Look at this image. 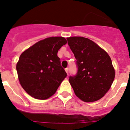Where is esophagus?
I'll use <instances>...</instances> for the list:
<instances>
[{"instance_id":"1","label":"esophagus","mask_w":130,"mask_h":130,"mask_svg":"<svg viewBox=\"0 0 130 130\" xmlns=\"http://www.w3.org/2000/svg\"><path fill=\"white\" fill-rule=\"evenodd\" d=\"M65 72H66L67 74L68 75V74H69V69H68V68H67V69H65Z\"/></svg>"}]
</instances>
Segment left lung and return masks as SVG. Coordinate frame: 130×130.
<instances>
[{
	"label": "left lung",
	"instance_id": "obj_1",
	"mask_svg": "<svg viewBox=\"0 0 130 130\" xmlns=\"http://www.w3.org/2000/svg\"><path fill=\"white\" fill-rule=\"evenodd\" d=\"M67 39L78 67L77 75L69 79L75 94L87 103L101 99L110 90L116 75L110 56L87 38L72 36Z\"/></svg>",
	"mask_w": 130,
	"mask_h": 130
}]
</instances>
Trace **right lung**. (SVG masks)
<instances>
[{"label": "right lung", "instance_id": "add662e5", "mask_svg": "<svg viewBox=\"0 0 130 130\" xmlns=\"http://www.w3.org/2000/svg\"><path fill=\"white\" fill-rule=\"evenodd\" d=\"M64 37L53 36L42 40L24 51L17 63L22 87L37 99H47L54 95L67 73L57 56L67 43Z\"/></svg>", "mask_w": 130, "mask_h": 130}]
</instances>
